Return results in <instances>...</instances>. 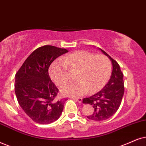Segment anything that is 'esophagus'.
I'll return each instance as SVG.
<instances>
[{"mask_svg":"<svg viewBox=\"0 0 146 146\" xmlns=\"http://www.w3.org/2000/svg\"><path fill=\"white\" fill-rule=\"evenodd\" d=\"M73 99L75 100V101H77V102H78L79 103H81L82 102V98H80V97H79V98H76V97H73Z\"/></svg>","mask_w":146,"mask_h":146,"instance_id":"1","label":"esophagus"}]
</instances>
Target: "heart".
Wrapping results in <instances>:
<instances>
[{"label":"heart","instance_id":"heart-1","mask_svg":"<svg viewBox=\"0 0 146 146\" xmlns=\"http://www.w3.org/2000/svg\"><path fill=\"white\" fill-rule=\"evenodd\" d=\"M69 71H77V80L62 87L61 92L66 96H82L100 90L111 74V61L103 54H94L86 50H78L62 57L51 64L50 76L57 86H62L69 79Z\"/></svg>","mask_w":146,"mask_h":146}]
</instances>
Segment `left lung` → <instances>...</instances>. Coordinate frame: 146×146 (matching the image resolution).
I'll return each instance as SVG.
<instances>
[{
  "label": "left lung",
  "instance_id": "8db88e82",
  "mask_svg": "<svg viewBox=\"0 0 146 146\" xmlns=\"http://www.w3.org/2000/svg\"><path fill=\"white\" fill-rule=\"evenodd\" d=\"M100 50L111 60L112 72L110 80L102 90L83 100L84 104H91L94 109L93 114L87 116L93 121H104L111 117L119 109L125 92L123 73L119 64L106 52Z\"/></svg>",
  "mask_w": 146,
  "mask_h": 146
}]
</instances>
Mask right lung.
<instances>
[{
	"mask_svg": "<svg viewBox=\"0 0 146 146\" xmlns=\"http://www.w3.org/2000/svg\"><path fill=\"white\" fill-rule=\"evenodd\" d=\"M65 48L45 45L35 50L15 75V92L22 109L35 123L49 124L60 117L67 99L56 100L58 89L51 81L52 62L67 52Z\"/></svg>",
	"mask_w": 146,
	"mask_h": 146,
	"instance_id": "right-lung-1",
	"label": "right lung"
}]
</instances>
